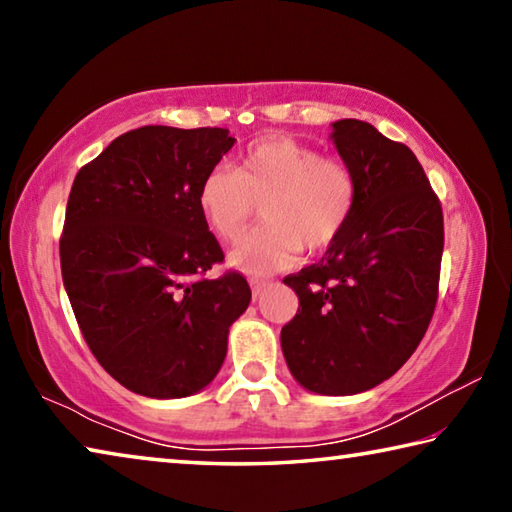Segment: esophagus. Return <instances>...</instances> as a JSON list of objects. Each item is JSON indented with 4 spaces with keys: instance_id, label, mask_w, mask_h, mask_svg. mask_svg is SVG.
I'll list each match as a JSON object with an SVG mask.
<instances>
[{
    "instance_id": "esophagus-1",
    "label": "esophagus",
    "mask_w": 512,
    "mask_h": 512,
    "mask_svg": "<svg viewBox=\"0 0 512 512\" xmlns=\"http://www.w3.org/2000/svg\"><path fill=\"white\" fill-rule=\"evenodd\" d=\"M268 284H271L268 280H257V277H253V280H250V289H253V296L255 298L262 296V293L268 289Z\"/></svg>"
}]
</instances>
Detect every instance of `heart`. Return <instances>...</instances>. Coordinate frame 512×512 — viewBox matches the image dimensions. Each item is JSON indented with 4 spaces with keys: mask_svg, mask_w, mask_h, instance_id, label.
Masks as SVG:
<instances>
[{
    "mask_svg": "<svg viewBox=\"0 0 512 512\" xmlns=\"http://www.w3.org/2000/svg\"><path fill=\"white\" fill-rule=\"evenodd\" d=\"M198 212L216 237L235 244L262 205L264 228L232 250L230 264L248 275L284 271L300 250L320 253L343 235L357 205L348 164L323 158L287 135L250 144L237 167H214L198 185Z\"/></svg>",
    "mask_w": 512,
    "mask_h": 512,
    "instance_id": "b5f03b06",
    "label": "heart"
}]
</instances>
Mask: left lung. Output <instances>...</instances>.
<instances>
[{"label":"left lung","instance_id":"obj_1","mask_svg":"<svg viewBox=\"0 0 512 512\" xmlns=\"http://www.w3.org/2000/svg\"><path fill=\"white\" fill-rule=\"evenodd\" d=\"M357 178V205L318 264L284 277L298 314L280 343L293 379L318 395H357L418 348L438 298L443 210L409 146L359 119L332 124Z\"/></svg>","mask_w":512,"mask_h":512}]
</instances>
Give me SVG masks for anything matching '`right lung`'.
Instances as JSON below:
<instances>
[{
  "instance_id": "right-lung-1",
  "label": "right lung",
  "mask_w": 512,
  "mask_h": 512,
  "mask_svg": "<svg viewBox=\"0 0 512 512\" xmlns=\"http://www.w3.org/2000/svg\"><path fill=\"white\" fill-rule=\"evenodd\" d=\"M228 128L144 126L76 173L60 268L85 343L121 386L153 400L210 384L250 305L198 212V185L235 146Z\"/></svg>"
}]
</instances>
